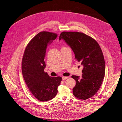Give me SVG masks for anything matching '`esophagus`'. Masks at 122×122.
I'll use <instances>...</instances> for the list:
<instances>
[{
	"mask_svg": "<svg viewBox=\"0 0 122 122\" xmlns=\"http://www.w3.org/2000/svg\"><path fill=\"white\" fill-rule=\"evenodd\" d=\"M68 78V77H67V76H62V80H65L66 79H67Z\"/></svg>",
	"mask_w": 122,
	"mask_h": 122,
	"instance_id": "34e87169",
	"label": "esophagus"
}]
</instances>
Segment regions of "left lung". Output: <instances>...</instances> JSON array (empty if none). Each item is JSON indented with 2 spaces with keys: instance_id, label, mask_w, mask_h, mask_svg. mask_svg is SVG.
I'll return each instance as SVG.
<instances>
[{
  "instance_id": "obj_1",
  "label": "left lung",
  "mask_w": 122,
  "mask_h": 122,
  "mask_svg": "<svg viewBox=\"0 0 122 122\" xmlns=\"http://www.w3.org/2000/svg\"><path fill=\"white\" fill-rule=\"evenodd\" d=\"M59 39H63L71 48L76 60L83 66L81 77L71 76L76 81L73 95L81 100L92 97L100 87L105 74V62L100 47L93 38L80 32L63 31Z\"/></svg>"
}]
</instances>
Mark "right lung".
<instances>
[{"instance_id":"right-lung-1","label":"right lung","mask_w":122,"mask_h":122,"mask_svg":"<svg viewBox=\"0 0 122 122\" xmlns=\"http://www.w3.org/2000/svg\"><path fill=\"white\" fill-rule=\"evenodd\" d=\"M57 37L53 32L38 33L28 44L22 61V72L28 87L33 95L43 102L56 96L62 81L61 77H51L44 71L47 48Z\"/></svg>"}]
</instances>
